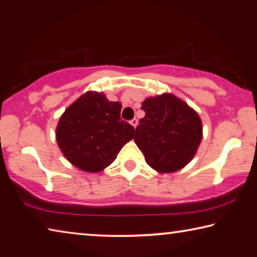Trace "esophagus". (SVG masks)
<instances>
[{"instance_id": "esophagus-1", "label": "esophagus", "mask_w": 257, "mask_h": 257, "mask_svg": "<svg viewBox=\"0 0 257 257\" xmlns=\"http://www.w3.org/2000/svg\"><path fill=\"white\" fill-rule=\"evenodd\" d=\"M130 124H132L133 127L136 128V127H137V124H138V120H137L136 118H134L132 121H130Z\"/></svg>"}]
</instances>
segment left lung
I'll return each mask as SVG.
<instances>
[{
	"label": "left lung",
	"mask_w": 257,
	"mask_h": 257,
	"mask_svg": "<svg viewBox=\"0 0 257 257\" xmlns=\"http://www.w3.org/2000/svg\"><path fill=\"white\" fill-rule=\"evenodd\" d=\"M145 116L136 127L135 143L146 163L161 173L180 170L193 160L203 137L202 121L188 104L172 94L146 98Z\"/></svg>",
	"instance_id": "8db88e82"
}]
</instances>
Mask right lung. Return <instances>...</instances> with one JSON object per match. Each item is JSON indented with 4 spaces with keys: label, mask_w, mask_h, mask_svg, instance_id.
<instances>
[{
    "label": "right lung",
    "mask_w": 257,
    "mask_h": 257,
    "mask_svg": "<svg viewBox=\"0 0 257 257\" xmlns=\"http://www.w3.org/2000/svg\"><path fill=\"white\" fill-rule=\"evenodd\" d=\"M120 102H110L103 93L87 92L69 106L56 127V142L66 159L86 172L108 167L135 128L120 118Z\"/></svg>",
    "instance_id": "1"
}]
</instances>
